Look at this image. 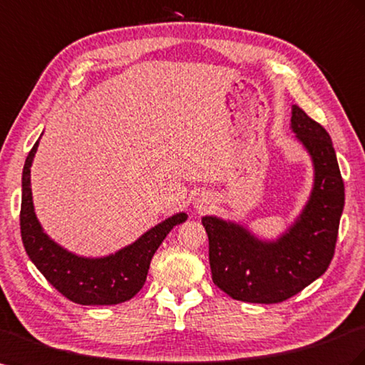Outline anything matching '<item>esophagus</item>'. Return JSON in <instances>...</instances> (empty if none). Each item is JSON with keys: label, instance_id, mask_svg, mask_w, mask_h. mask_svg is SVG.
I'll list each match as a JSON object with an SVG mask.
<instances>
[{"label": "esophagus", "instance_id": "esophagus-1", "mask_svg": "<svg viewBox=\"0 0 365 365\" xmlns=\"http://www.w3.org/2000/svg\"><path fill=\"white\" fill-rule=\"evenodd\" d=\"M196 204V209H200V210H205V204H209V202H207V200H200L198 202H195Z\"/></svg>", "mask_w": 365, "mask_h": 365}]
</instances>
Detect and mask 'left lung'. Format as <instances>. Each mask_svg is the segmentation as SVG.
Returning a JSON list of instances; mask_svg holds the SVG:
<instances>
[{
    "label": "left lung",
    "mask_w": 365,
    "mask_h": 365,
    "mask_svg": "<svg viewBox=\"0 0 365 365\" xmlns=\"http://www.w3.org/2000/svg\"><path fill=\"white\" fill-rule=\"evenodd\" d=\"M292 129L314 165L312 196L298 221L278 241L262 242L241 225L215 216L201 220L209 236L215 285L244 302L277 304L292 298L327 270L344 209V181L330 135L293 106Z\"/></svg>",
    "instance_id": "left-lung-1"
}]
</instances>
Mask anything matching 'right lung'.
Listing matches in <instances>:
<instances>
[{
  "instance_id": "add662e5",
  "label": "right lung",
  "mask_w": 365,
  "mask_h": 365,
  "mask_svg": "<svg viewBox=\"0 0 365 365\" xmlns=\"http://www.w3.org/2000/svg\"><path fill=\"white\" fill-rule=\"evenodd\" d=\"M38 141L29 152L23 169L19 212L21 238L29 258L63 297L81 305H115L132 299L143 289L155 252L169 232L187 220L185 213L155 225L129 247L100 259L81 258L64 250L43 232L32 202L31 165Z\"/></svg>"
}]
</instances>
